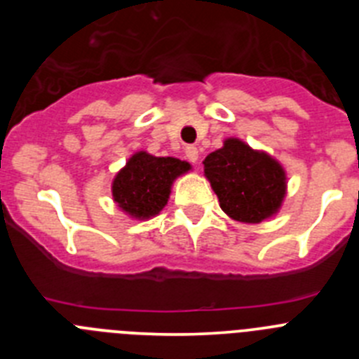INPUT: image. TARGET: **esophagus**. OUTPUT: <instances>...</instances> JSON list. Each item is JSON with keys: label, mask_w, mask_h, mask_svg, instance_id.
I'll return each mask as SVG.
<instances>
[{"label": "esophagus", "mask_w": 359, "mask_h": 359, "mask_svg": "<svg viewBox=\"0 0 359 359\" xmlns=\"http://www.w3.org/2000/svg\"><path fill=\"white\" fill-rule=\"evenodd\" d=\"M185 154H187V158H189V161H192V163H198V160H199L198 147H187Z\"/></svg>", "instance_id": "obj_1"}]
</instances>
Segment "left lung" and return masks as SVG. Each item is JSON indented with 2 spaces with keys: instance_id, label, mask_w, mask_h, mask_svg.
Segmentation results:
<instances>
[{
  "instance_id": "left-lung-1",
  "label": "left lung",
  "mask_w": 359,
  "mask_h": 359,
  "mask_svg": "<svg viewBox=\"0 0 359 359\" xmlns=\"http://www.w3.org/2000/svg\"><path fill=\"white\" fill-rule=\"evenodd\" d=\"M205 176L219 198V207L239 223H261L278 212L286 198V170L264 151L239 138H228L210 152Z\"/></svg>"
}]
</instances>
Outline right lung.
Wrapping results in <instances>:
<instances>
[{"mask_svg": "<svg viewBox=\"0 0 359 359\" xmlns=\"http://www.w3.org/2000/svg\"><path fill=\"white\" fill-rule=\"evenodd\" d=\"M189 170L190 163L187 161L138 151L113 180V199L131 217L151 219L160 214L169 201L174 180Z\"/></svg>", "mask_w": 359, "mask_h": 359, "instance_id": "obj_1", "label": "right lung"}]
</instances>
